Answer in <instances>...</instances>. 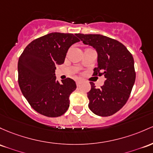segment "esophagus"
<instances>
[{
  "label": "esophagus",
  "instance_id": "obj_1",
  "mask_svg": "<svg viewBox=\"0 0 153 153\" xmlns=\"http://www.w3.org/2000/svg\"><path fill=\"white\" fill-rule=\"evenodd\" d=\"M80 83H81V81H80V80H76V85H77V86H79V85H80Z\"/></svg>",
  "mask_w": 153,
  "mask_h": 153
}]
</instances>
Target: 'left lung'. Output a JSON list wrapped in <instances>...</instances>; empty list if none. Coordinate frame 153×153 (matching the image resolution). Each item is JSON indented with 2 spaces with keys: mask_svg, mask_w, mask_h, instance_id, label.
Returning a JSON list of instances; mask_svg holds the SVG:
<instances>
[{
  "mask_svg": "<svg viewBox=\"0 0 153 153\" xmlns=\"http://www.w3.org/2000/svg\"><path fill=\"white\" fill-rule=\"evenodd\" d=\"M85 45L97 52L98 66L93 75H104L105 81L100 88H91L87 93L88 107L94 113L110 116L123 107L128 100L136 79L133 56L120 42L99 34H76Z\"/></svg>",
  "mask_w": 153,
  "mask_h": 153,
  "instance_id": "left-lung-1",
  "label": "left lung"
}]
</instances>
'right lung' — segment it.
I'll use <instances>...</instances> for the list:
<instances>
[{
  "label": "right lung",
  "instance_id": "obj_1",
  "mask_svg": "<svg viewBox=\"0 0 153 153\" xmlns=\"http://www.w3.org/2000/svg\"><path fill=\"white\" fill-rule=\"evenodd\" d=\"M80 40L71 33H51L29 43L18 61V82L22 93L36 112L47 117L62 115L70 106L69 97L75 82L60 83L55 76L57 65L65 62L69 48Z\"/></svg>",
  "mask_w": 153,
  "mask_h": 153
}]
</instances>
